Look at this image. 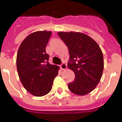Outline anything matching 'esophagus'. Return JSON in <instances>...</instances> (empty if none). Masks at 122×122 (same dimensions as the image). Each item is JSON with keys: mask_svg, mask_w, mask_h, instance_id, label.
Listing matches in <instances>:
<instances>
[{"mask_svg": "<svg viewBox=\"0 0 122 122\" xmlns=\"http://www.w3.org/2000/svg\"><path fill=\"white\" fill-rule=\"evenodd\" d=\"M60 68H61V70H66V68H67V66H66V65L65 64V63H62L61 65H60Z\"/></svg>", "mask_w": 122, "mask_h": 122, "instance_id": "obj_1", "label": "esophagus"}]
</instances>
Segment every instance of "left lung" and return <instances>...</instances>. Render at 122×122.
Listing matches in <instances>:
<instances>
[{"label":"left lung","instance_id":"obj_1","mask_svg":"<svg viewBox=\"0 0 122 122\" xmlns=\"http://www.w3.org/2000/svg\"><path fill=\"white\" fill-rule=\"evenodd\" d=\"M57 34L68 48V67L75 74L68 89L77 95L90 93L100 82L104 68L103 55L98 44L81 32H59Z\"/></svg>","mask_w":122,"mask_h":122}]
</instances>
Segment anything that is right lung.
<instances>
[{
  "label": "right lung",
  "mask_w": 122,
  "mask_h": 122,
  "mask_svg": "<svg viewBox=\"0 0 122 122\" xmlns=\"http://www.w3.org/2000/svg\"><path fill=\"white\" fill-rule=\"evenodd\" d=\"M52 32L37 31L21 43L16 57L18 76L24 87L35 97H43L51 90L59 67L48 62L46 46Z\"/></svg>",
  "instance_id": "obj_1"
}]
</instances>
